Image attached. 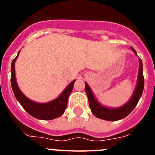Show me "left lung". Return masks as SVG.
<instances>
[{"mask_svg": "<svg viewBox=\"0 0 155 155\" xmlns=\"http://www.w3.org/2000/svg\"><path fill=\"white\" fill-rule=\"evenodd\" d=\"M131 50H133L135 55L137 56V52L135 51L134 48L131 47ZM143 86H144V79H143V64H142V61L140 58L139 71H138L137 81L135 89H134V93L130 100L120 107L110 108L102 105L96 99L91 87L85 82V92L87 94V98H88V102H89L91 113L98 118L107 120V121H116V120L125 118L134 110V108L136 107L137 104L139 102L142 93H143Z\"/></svg>", "mask_w": 155, "mask_h": 155, "instance_id": "obj_1", "label": "left lung"}]
</instances>
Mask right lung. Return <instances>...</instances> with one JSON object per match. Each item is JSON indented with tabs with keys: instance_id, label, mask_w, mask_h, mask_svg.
<instances>
[{
	"instance_id": "1",
	"label": "right lung",
	"mask_w": 155,
	"mask_h": 155,
	"mask_svg": "<svg viewBox=\"0 0 155 155\" xmlns=\"http://www.w3.org/2000/svg\"><path fill=\"white\" fill-rule=\"evenodd\" d=\"M19 52L17 57L12 61V69H11V72H12L11 84H12L14 94H15L16 99L18 100V102L21 104L23 109L26 111L28 114L38 120H50L61 116L64 113V111L67 108L68 97L73 90L75 80L71 81L63 91V92L55 99L52 100L50 102H46V103H39V102H34L32 100L27 98L21 92V91L18 86L17 81H16L15 65L16 60L19 55Z\"/></svg>"
}]
</instances>
